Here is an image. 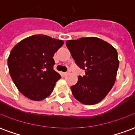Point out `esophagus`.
Listing matches in <instances>:
<instances>
[{"label": "esophagus", "mask_w": 135, "mask_h": 135, "mask_svg": "<svg viewBox=\"0 0 135 135\" xmlns=\"http://www.w3.org/2000/svg\"><path fill=\"white\" fill-rule=\"evenodd\" d=\"M61 74H62V75H63V76H66V75H67L68 73H67V72H62Z\"/></svg>", "instance_id": "obj_1"}]
</instances>
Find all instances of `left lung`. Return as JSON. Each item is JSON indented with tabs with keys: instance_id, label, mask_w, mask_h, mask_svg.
<instances>
[{
	"instance_id": "8db88e82",
	"label": "left lung",
	"mask_w": 135,
	"mask_h": 135,
	"mask_svg": "<svg viewBox=\"0 0 135 135\" xmlns=\"http://www.w3.org/2000/svg\"><path fill=\"white\" fill-rule=\"evenodd\" d=\"M66 46L78 66L85 70L76 85L71 87L73 96L85 105L104 99L113 88L119 61L116 48L95 37L66 41Z\"/></svg>"
}]
</instances>
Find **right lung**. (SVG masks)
<instances>
[{"instance_id":"right-lung-1","label":"right lung","mask_w":135,"mask_h":135,"mask_svg":"<svg viewBox=\"0 0 135 135\" xmlns=\"http://www.w3.org/2000/svg\"><path fill=\"white\" fill-rule=\"evenodd\" d=\"M64 45L61 40L35 35L22 40L8 58L11 77L26 98L40 101L52 93L61 75L53 70L54 53Z\"/></svg>"}]
</instances>
